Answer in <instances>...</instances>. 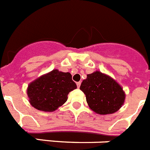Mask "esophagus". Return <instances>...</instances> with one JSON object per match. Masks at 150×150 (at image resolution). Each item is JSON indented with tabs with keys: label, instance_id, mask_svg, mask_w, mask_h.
Listing matches in <instances>:
<instances>
[{
	"label": "esophagus",
	"instance_id": "34e87169",
	"mask_svg": "<svg viewBox=\"0 0 150 150\" xmlns=\"http://www.w3.org/2000/svg\"><path fill=\"white\" fill-rule=\"evenodd\" d=\"M76 85H77L78 88H80V85H81V81H79V82L76 83Z\"/></svg>",
	"mask_w": 150,
	"mask_h": 150
}]
</instances>
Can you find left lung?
Here are the masks:
<instances>
[{"label": "left lung", "instance_id": "left-lung-1", "mask_svg": "<svg viewBox=\"0 0 150 150\" xmlns=\"http://www.w3.org/2000/svg\"><path fill=\"white\" fill-rule=\"evenodd\" d=\"M80 89L85 94L89 108L103 115L117 111L125 99L120 85L112 78L98 71L87 75Z\"/></svg>", "mask_w": 150, "mask_h": 150}]
</instances>
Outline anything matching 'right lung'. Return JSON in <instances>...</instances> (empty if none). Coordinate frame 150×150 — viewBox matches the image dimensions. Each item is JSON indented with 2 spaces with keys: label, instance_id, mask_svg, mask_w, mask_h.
I'll return each mask as SVG.
<instances>
[{
  "label": "right lung",
  "instance_id": "right-lung-1",
  "mask_svg": "<svg viewBox=\"0 0 150 150\" xmlns=\"http://www.w3.org/2000/svg\"><path fill=\"white\" fill-rule=\"evenodd\" d=\"M76 88L70 73L55 69L30 83L27 95L33 108L51 112L65 104L69 93Z\"/></svg>",
  "mask_w": 150,
  "mask_h": 150
}]
</instances>
